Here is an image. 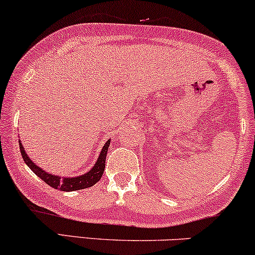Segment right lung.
Segmentation results:
<instances>
[{"mask_svg":"<svg viewBox=\"0 0 255 255\" xmlns=\"http://www.w3.org/2000/svg\"><path fill=\"white\" fill-rule=\"evenodd\" d=\"M18 143H20L18 146H20V150L24 162L27 163L29 168L36 174L38 178L43 180L47 185L53 187V188L60 189V191H64V192H72V191H79V189L88 188V187H92L93 185H95L96 182L100 181V179H101L102 174H104V170H105L106 156H107V150H108L111 141L108 140L107 142L105 143L101 153H100L99 159L96 161L95 166L93 167L88 173L83 174L81 176H77V178H60V176L57 175H53V174H48L47 172H44L43 169H41L40 167L35 165L33 161L29 159V156L25 154L21 141H18Z\"/></svg>","mask_w":255,"mask_h":255,"instance_id":"right-lung-1","label":"right lung"}]
</instances>
